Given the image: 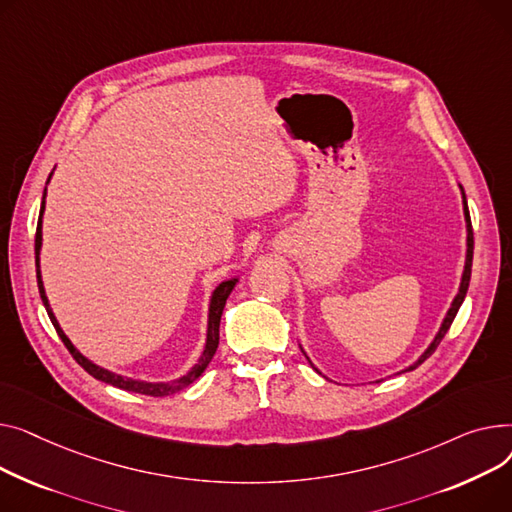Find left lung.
I'll return each instance as SVG.
<instances>
[{"label":"left lung","instance_id":"obj_1","mask_svg":"<svg viewBox=\"0 0 512 512\" xmlns=\"http://www.w3.org/2000/svg\"><path fill=\"white\" fill-rule=\"evenodd\" d=\"M461 192H463V188H461ZM463 213H465V223H467V256H465V270H463V277H461V285H459V293L455 295V299H453V304H450V308H448V312H446V316H444V320H442V326H440V330L436 333V337H434V341L430 343V347L419 355V359L417 362L413 364V366H409L407 370H403V372H409V370H415L417 366H422L426 359L436 351V347L440 345V341L444 339V335L448 333V328H450V324H453V320H455V316H457V312H459V308H461V304H463V299H465V295H467V289H469V281H471V262H473V229H471V217H469V208H467V198H465V192H463ZM306 355V353H304ZM310 362V359H308ZM312 364V362H310ZM312 368H314V364H312ZM316 370V368H314ZM318 372V370H316Z\"/></svg>","mask_w":512,"mask_h":512}]
</instances>
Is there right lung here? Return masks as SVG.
I'll return each instance as SVG.
<instances>
[{
  "label": "right lung",
  "instance_id": "1",
  "mask_svg": "<svg viewBox=\"0 0 512 512\" xmlns=\"http://www.w3.org/2000/svg\"><path fill=\"white\" fill-rule=\"evenodd\" d=\"M51 179V175H49ZM47 179V184H49ZM45 196H47V188L43 192V200H41V215H39V223H37V235H35V264H37V283H39V293H41V299H43V306L57 330L59 339L64 341V345L68 347V351L72 353V357L76 359V362L90 374L93 378L101 380V382H107L111 386H117L122 390H130V393H138V395H148V397H167V395H173V393H179V390H184L186 386H190L204 370L206 366L210 364V359H213L217 347H219V324H221V314H223V308H225V302L229 293L233 291L237 279H229V281H223L215 291H213V297H210V306H208V328H206V345H204V351L198 359V364H194V368L177 380H169V382H144V380H134V378H126L122 374H115L111 370H105L97 364L90 362L88 357H84L74 345L72 341L66 337V333L62 330V326H59L57 318L53 316L51 308H49V299L45 295V287H43V279H41V266H39V254H41V244H43V213H45Z\"/></svg>",
  "mask_w": 512,
  "mask_h": 512
}]
</instances>
